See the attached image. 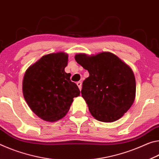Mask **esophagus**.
Instances as JSON below:
<instances>
[{
	"mask_svg": "<svg viewBox=\"0 0 159 159\" xmlns=\"http://www.w3.org/2000/svg\"><path fill=\"white\" fill-rule=\"evenodd\" d=\"M77 85L78 86V87H79V89L81 90V89H82V82H80V81H79V82H77Z\"/></svg>",
	"mask_w": 159,
	"mask_h": 159,
	"instance_id": "obj_1",
	"label": "esophagus"
}]
</instances>
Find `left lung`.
<instances>
[{
	"mask_svg": "<svg viewBox=\"0 0 159 159\" xmlns=\"http://www.w3.org/2000/svg\"><path fill=\"white\" fill-rule=\"evenodd\" d=\"M75 58L89 73L81 93L91 114L106 123L120 118L135 98L136 82L130 67L109 52L92 56L77 54Z\"/></svg>",
	"mask_w": 159,
	"mask_h": 159,
	"instance_id": "1",
	"label": "left lung"
}]
</instances>
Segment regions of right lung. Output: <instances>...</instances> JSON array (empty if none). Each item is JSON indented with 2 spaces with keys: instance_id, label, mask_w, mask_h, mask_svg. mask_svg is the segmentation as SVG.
I'll return each mask as SVG.
<instances>
[{
  "instance_id": "add662e5",
  "label": "right lung",
  "mask_w": 159,
  "mask_h": 159,
  "mask_svg": "<svg viewBox=\"0 0 159 159\" xmlns=\"http://www.w3.org/2000/svg\"><path fill=\"white\" fill-rule=\"evenodd\" d=\"M67 54L43 56L26 71L22 82L25 99L34 113L44 120L57 121L66 115L73 98L80 95L77 85L65 72Z\"/></svg>"
}]
</instances>
